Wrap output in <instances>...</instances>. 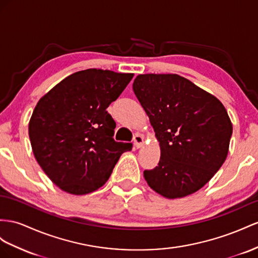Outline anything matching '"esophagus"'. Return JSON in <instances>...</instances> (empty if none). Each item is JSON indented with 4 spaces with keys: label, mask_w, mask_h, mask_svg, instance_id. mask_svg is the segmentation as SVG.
Instances as JSON below:
<instances>
[{
    "label": "esophagus",
    "mask_w": 258,
    "mask_h": 258,
    "mask_svg": "<svg viewBox=\"0 0 258 258\" xmlns=\"http://www.w3.org/2000/svg\"><path fill=\"white\" fill-rule=\"evenodd\" d=\"M134 145L136 148H141L144 145V137L141 134H136L134 136Z\"/></svg>",
    "instance_id": "esophagus-1"
}]
</instances>
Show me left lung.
<instances>
[{"instance_id":"8db88e82","label":"left lung","mask_w":258,"mask_h":258,"mask_svg":"<svg viewBox=\"0 0 258 258\" xmlns=\"http://www.w3.org/2000/svg\"><path fill=\"white\" fill-rule=\"evenodd\" d=\"M160 145L158 166L144 177L163 197L197 192L226 160L232 123L223 104L176 74L138 75L133 84Z\"/></svg>"}]
</instances>
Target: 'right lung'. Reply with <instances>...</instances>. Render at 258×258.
Returning <instances> with one entry per match:
<instances>
[{"label": "right lung", "instance_id": "1", "mask_svg": "<svg viewBox=\"0 0 258 258\" xmlns=\"http://www.w3.org/2000/svg\"><path fill=\"white\" fill-rule=\"evenodd\" d=\"M134 74L88 69L55 85L38 101L29 121L32 151L44 173L66 193L85 195L108 181L131 143L113 140L107 108Z\"/></svg>", "mask_w": 258, "mask_h": 258}]
</instances>
